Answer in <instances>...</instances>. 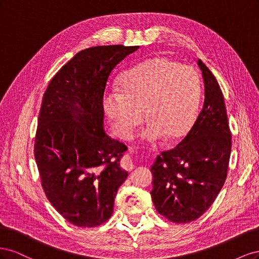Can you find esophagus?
Instances as JSON below:
<instances>
[{"mask_svg":"<svg viewBox=\"0 0 259 259\" xmlns=\"http://www.w3.org/2000/svg\"><path fill=\"white\" fill-rule=\"evenodd\" d=\"M121 166L125 170H132L134 168V163H133V159L130 154H124L121 160Z\"/></svg>","mask_w":259,"mask_h":259,"instance_id":"obj_1","label":"esophagus"}]
</instances>
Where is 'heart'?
<instances>
[{"label":"heart","mask_w":259,"mask_h":259,"mask_svg":"<svg viewBox=\"0 0 259 259\" xmlns=\"http://www.w3.org/2000/svg\"><path fill=\"white\" fill-rule=\"evenodd\" d=\"M200 80L190 66L164 57L148 59L121 76L120 91L110 90L104 109L115 134L130 139L148 119L144 138L155 144L167 137L183 138L195 119Z\"/></svg>","instance_id":"heart-1"}]
</instances>
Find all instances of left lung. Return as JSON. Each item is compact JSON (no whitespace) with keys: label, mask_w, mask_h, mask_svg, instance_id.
<instances>
[{"label":"left lung","mask_w":259,"mask_h":259,"mask_svg":"<svg viewBox=\"0 0 259 259\" xmlns=\"http://www.w3.org/2000/svg\"><path fill=\"white\" fill-rule=\"evenodd\" d=\"M204 101L192 127L175 148L156 156L151 166V198L158 213L176 224L198 219L213 204L228 174L231 132L223 92L198 59Z\"/></svg>","instance_id":"obj_1"}]
</instances>
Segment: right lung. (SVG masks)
I'll use <instances>...</instances> for the list:
<instances>
[{
	"label": "right lung",
	"mask_w": 259,
	"mask_h": 259,
	"mask_svg": "<svg viewBox=\"0 0 259 259\" xmlns=\"http://www.w3.org/2000/svg\"><path fill=\"white\" fill-rule=\"evenodd\" d=\"M138 46H94L54 75L38 113L34 158L46 198L66 221L82 228L106 223L127 177L124 143L104 130V93L115 66Z\"/></svg>",
	"instance_id": "obj_1"
}]
</instances>
